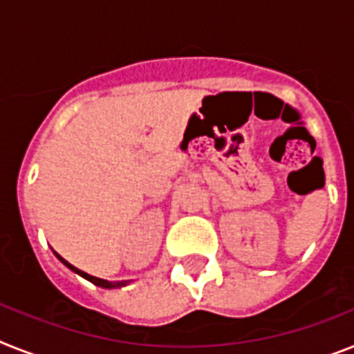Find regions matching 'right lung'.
I'll list each match as a JSON object with an SVG mask.
<instances>
[{"label": "right lung", "mask_w": 354, "mask_h": 354, "mask_svg": "<svg viewBox=\"0 0 354 354\" xmlns=\"http://www.w3.org/2000/svg\"><path fill=\"white\" fill-rule=\"evenodd\" d=\"M54 253H55V251H54ZM55 257H57V259H59V261L63 262V264H65L66 268H68V270H72V271H74V273H77V275H81V277H83V279L90 280V282H92V284H95V286H101V288H106V289H112V288H121V286H127V282H108V280H104V279H97V277H92V275H88V273H84V271L77 270V268H75V266H72V264H70V262H66L65 259H63V257H61V255H57V253H55Z\"/></svg>", "instance_id": "right-lung-1"}]
</instances>
